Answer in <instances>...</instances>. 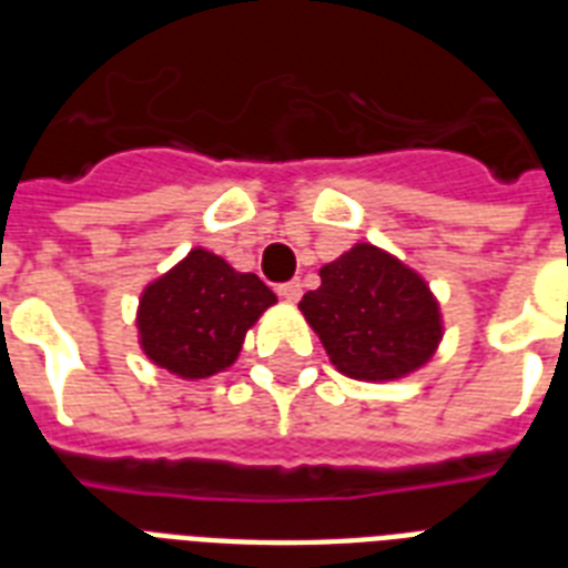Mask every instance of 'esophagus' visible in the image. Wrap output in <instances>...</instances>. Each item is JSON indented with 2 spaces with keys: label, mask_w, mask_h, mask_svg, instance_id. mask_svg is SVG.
<instances>
[{
  "label": "esophagus",
  "mask_w": 568,
  "mask_h": 568,
  "mask_svg": "<svg viewBox=\"0 0 568 568\" xmlns=\"http://www.w3.org/2000/svg\"><path fill=\"white\" fill-rule=\"evenodd\" d=\"M276 294H280L285 303H297V301H301L303 288H301V283H297V280H292V283L276 285Z\"/></svg>",
  "instance_id": "34e87169"
}]
</instances>
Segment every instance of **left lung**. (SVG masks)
Here are the masks:
<instances>
[{
	"instance_id": "left-lung-1",
	"label": "left lung",
	"mask_w": 568,
	"mask_h": 568,
	"mask_svg": "<svg viewBox=\"0 0 568 568\" xmlns=\"http://www.w3.org/2000/svg\"><path fill=\"white\" fill-rule=\"evenodd\" d=\"M318 276L301 312L345 377L383 383L430 363L445 327L439 301L418 271L359 241Z\"/></svg>"
}]
</instances>
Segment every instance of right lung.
I'll return each instance as SVG.
<instances>
[{"mask_svg":"<svg viewBox=\"0 0 568 568\" xmlns=\"http://www.w3.org/2000/svg\"><path fill=\"white\" fill-rule=\"evenodd\" d=\"M276 294L256 274H241L205 247L146 285L138 301V342L146 359L182 379L226 372L247 329Z\"/></svg>","mask_w":568,"mask_h":568,"instance_id":"1","label":"right lung"}]
</instances>
